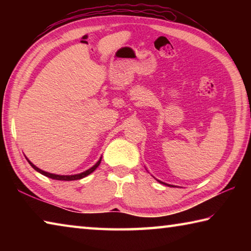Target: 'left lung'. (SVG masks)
Returning a JSON list of instances; mask_svg holds the SVG:
<instances>
[{
	"mask_svg": "<svg viewBox=\"0 0 251 251\" xmlns=\"http://www.w3.org/2000/svg\"><path fill=\"white\" fill-rule=\"evenodd\" d=\"M159 182H161V184H165V182H163V181H160V180H158ZM165 185H167V186H173V185H168V184H165ZM174 187V186H173Z\"/></svg>",
	"mask_w": 251,
	"mask_h": 251,
	"instance_id": "obj_1",
	"label": "left lung"
}]
</instances>
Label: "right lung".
<instances>
[{
  "instance_id": "add662e5",
  "label": "right lung",
  "mask_w": 251,
  "mask_h": 251,
  "mask_svg": "<svg viewBox=\"0 0 251 251\" xmlns=\"http://www.w3.org/2000/svg\"><path fill=\"white\" fill-rule=\"evenodd\" d=\"M26 159H27V158H26ZM100 160H101V157L100 158V160L97 161V163L94 165V166L91 167L90 169H87V171L83 172V173L76 174V175H56V174H50V173L42 171V169H40L39 167H36L35 165H34L33 163H31V161H29V160L27 159L29 165H31V166H32L34 169H35L36 172H39L40 174H42V175H44V176H46V177H50V178H52V179H56V180H76V179H82V178L88 176V175H90V174H92L93 172L95 171V169H96L97 167L100 166Z\"/></svg>"
}]
</instances>
